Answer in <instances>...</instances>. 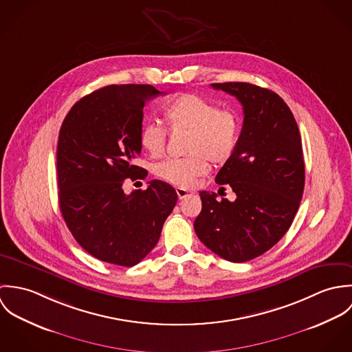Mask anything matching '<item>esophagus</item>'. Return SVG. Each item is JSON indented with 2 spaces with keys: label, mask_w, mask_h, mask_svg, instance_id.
I'll return each instance as SVG.
<instances>
[{
  "label": "esophagus",
  "mask_w": 352,
  "mask_h": 352,
  "mask_svg": "<svg viewBox=\"0 0 352 352\" xmlns=\"http://www.w3.org/2000/svg\"><path fill=\"white\" fill-rule=\"evenodd\" d=\"M176 194H177L179 199H184V198H187V197L192 195V192H191V191H188V190H186V188H180V187H177V188H176Z\"/></svg>",
  "instance_id": "34e87169"
}]
</instances>
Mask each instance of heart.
<instances>
[{"mask_svg":"<svg viewBox=\"0 0 352 352\" xmlns=\"http://www.w3.org/2000/svg\"><path fill=\"white\" fill-rule=\"evenodd\" d=\"M164 118L170 133H188L184 144L188 155L165 160L153 168L154 175L166 183L188 188L207 173V159L214 165H222L236 151L240 119L232 109H222L198 95L183 94L164 108ZM140 145L153 158L161 157L166 131L155 123H145L140 130Z\"/></svg>","mask_w":352,"mask_h":352,"instance_id":"heart-1","label":"heart"}]
</instances>
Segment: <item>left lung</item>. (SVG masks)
Returning <instances> with one entry per match:
<instances>
[{"label":"left lung","mask_w":352,"mask_h":352,"mask_svg":"<svg viewBox=\"0 0 352 352\" xmlns=\"http://www.w3.org/2000/svg\"><path fill=\"white\" fill-rule=\"evenodd\" d=\"M211 87L234 96L244 109L236 151L215 177L232 187L236 201H217V194L201 191L194 228L210 251L244 263L271 250L293 223L305 186L301 135L275 92L248 82Z\"/></svg>","instance_id":"1"}]
</instances>
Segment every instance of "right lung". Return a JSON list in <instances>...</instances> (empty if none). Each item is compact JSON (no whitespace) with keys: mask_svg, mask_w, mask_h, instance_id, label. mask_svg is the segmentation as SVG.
Instances as JSON below:
<instances>
[{"mask_svg":"<svg viewBox=\"0 0 352 352\" xmlns=\"http://www.w3.org/2000/svg\"><path fill=\"white\" fill-rule=\"evenodd\" d=\"M164 92L151 85H109L77 101L58 138V198L76 241L101 261L133 267L158 243L177 194L151 180L124 194L126 179L148 175L134 165L141 154L145 101Z\"/></svg>","mask_w":352,"mask_h":352,"instance_id":"1","label":"right lung"}]
</instances>
